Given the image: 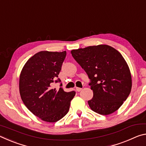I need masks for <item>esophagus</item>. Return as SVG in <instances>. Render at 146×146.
<instances>
[{
  "instance_id": "esophagus-1",
  "label": "esophagus",
  "mask_w": 146,
  "mask_h": 146,
  "mask_svg": "<svg viewBox=\"0 0 146 146\" xmlns=\"http://www.w3.org/2000/svg\"><path fill=\"white\" fill-rule=\"evenodd\" d=\"M82 90V89L80 88H76V91H78V92H79V91H80Z\"/></svg>"
}]
</instances>
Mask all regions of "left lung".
Returning <instances> with one entry per match:
<instances>
[{
  "mask_svg": "<svg viewBox=\"0 0 146 146\" xmlns=\"http://www.w3.org/2000/svg\"><path fill=\"white\" fill-rule=\"evenodd\" d=\"M71 53L91 80L93 97L88 104L91 110L102 115L118 110L132 87L129 66L120 53L105 44L73 49Z\"/></svg>",
  "mask_w": 146,
  "mask_h": 146,
  "instance_id": "obj_1",
  "label": "left lung"
}]
</instances>
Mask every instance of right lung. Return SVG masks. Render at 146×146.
<instances>
[{
	"label": "right lung",
	"instance_id": "right-lung-1",
	"mask_svg": "<svg viewBox=\"0 0 146 146\" xmlns=\"http://www.w3.org/2000/svg\"><path fill=\"white\" fill-rule=\"evenodd\" d=\"M66 56V51H40L26 62L20 75L22 100L33 114L47 122H57L67 114L75 95L74 91L53 88L54 82H60L56 79Z\"/></svg>",
	"mask_w": 146,
	"mask_h": 146
}]
</instances>
